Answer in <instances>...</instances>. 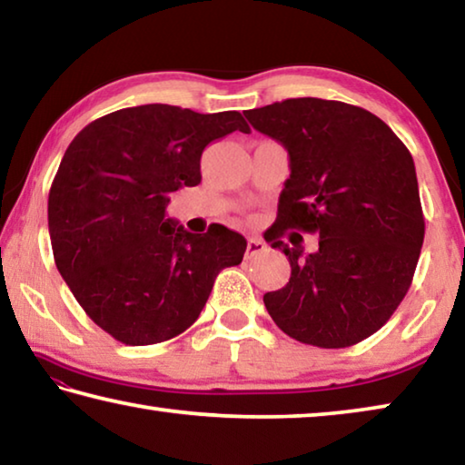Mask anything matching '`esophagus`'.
Segmentation results:
<instances>
[{
    "mask_svg": "<svg viewBox=\"0 0 465 465\" xmlns=\"http://www.w3.org/2000/svg\"><path fill=\"white\" fill-rule=\"evenodd\" d=\"M264 250H266V243L262 240L250 238L248 240V248H246V258H252V256H256V254H262Z\"/></svg>",
    "mask_w": 465,
    "mask_h": 465,
    "instance_id": "1",
    "label": "esophagus"
}]
</instances>
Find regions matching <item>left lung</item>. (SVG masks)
Returning a JSON list of instances; mask_svg holds the SVG:
<instances>
[{"mask_svg": "<svg viewBox=\"0 0 465 465\" xmlns=\"http://www.w3.org/2000/svg\"><path fill=\"white\" fill-rule=\"evenodd\" d=\"M287 149L291 174L266 242L285 252L291 279L264 295L282 332L344 349L377 332L402 302L419 262L424 217L412 155L388 124L338 100L289 98L246 110ZM287 229L321 235L303 255Z\"/></svg>", "mask_w": 465, "mask_h": 465, "instance_id": "left-lung-1", "label": "left lung"}]
</instances>
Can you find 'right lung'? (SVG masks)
<instances>
[{
	"instance_id": "obj_1",
	"label": "right lung",
	"mask_w": 465,
	"mask_h": 465,
	"mask_svg": "<svg viewBox=\"0 0 465 465\" xmlns=\"http://www.w3.org/2000/svg\"><path fill=\"white\" fill-rule=\"evenodd\" d=\"M250 133L235 110L145 104L90 123L69 143L49 193L54 264L77 303L116 341L145 346L191 328L219 271L246 240L223 225L188 233L170 194L201 183L211 141Z\"/></svg>"
}]
</instances>
